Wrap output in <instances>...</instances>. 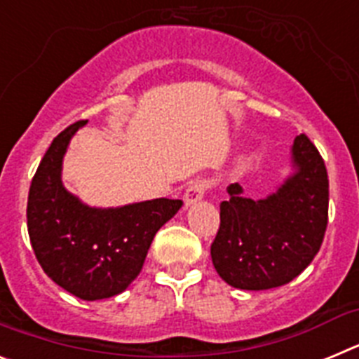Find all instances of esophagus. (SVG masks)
Segmentation results:
<instances>
[{"label":"esophagus","mask_w":359,"mask_h":359,"mask_svg":"<svg viewBox=\"0 0 359 359\" xmlns=\"http://www.w3.org/2000/svg\"><path fill=\"white\" fill-rule=\"evenodd\" d=\"M208 190V182L205 177H196L194 182H190L189 187L185 190V205H192V203L199 201V199L205 196V192Z\"/></svg>","instance_id":"obj_1"}]
</instances>
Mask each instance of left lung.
I'll use <instances>...</instances> for the list:
<instances>
[{"instance_id":"left-lung-1","label":"left lung","mask_w":359,"mask_h":359,"mask_svg":"<svg viewBox=\"0 0 359 359\" xmlns=\"http://www.w3.org/2000/svg\"><path fill=\"white\" fill-rule=\"evenodd\" d=\"M297 172L266 199L243 198L239 183L219 205L210 246L215 271L239 290L284 286L302 273L322 246L329 217V177L318 149L306 135L293 144Z\"/></svg>"}]
</instances>
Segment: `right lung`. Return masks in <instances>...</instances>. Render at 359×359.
I'll use <instances>...</instances> for the list:
<instances>
[{
	"label": "right lung",
	"mask_w": 359,
	"mask_h": 359,
	"mask_svg": "<svg viewBox=\"0 0 359 359\" xmlns=\"http://www.w3.org/2000/svg\"><path fill=\"white\" fill-rule=\"evenodd\" d=\"M86 120L53 138L32 177L27 224L41 268L82 300L122 293L142 271L149 246L182 199H152L120 208H90L62 187L61 165L69 138Z\"/></svg>",
	"instance_id": "add662e5"
}]
</instances>
